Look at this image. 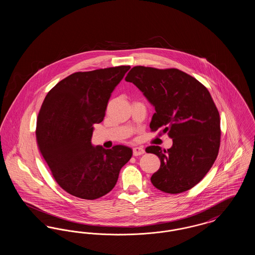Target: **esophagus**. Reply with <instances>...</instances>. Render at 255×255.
I'll list each match as a JSON object with an SVG mask.
<instances>
[{
  "mask_svg": "<svg viewBox=\"0 0 255 255\" xmlns=\"http://www.w3.org/2000/svg\"><path fill=\"white\" fill-rule=\"evenodd\" d=\"M145 151L141 146H136L133 148V156H140L142 154H144Z\"/></svg>",
  "mask_w": 255,
  "mask_h": 255,
  "instance_id": "1",
  "label": "esophagus"
}]
</instances>
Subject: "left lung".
Segmentation results:
<instances>
[{"mask_svg":"<svg viewBox=\"0 0 255 255\" xmlns=\"http://www.w3.org/2000/svg\"><path fill=\"white\" fill-rule=\"evenodd\" d=\"M125 80L155 107L151 131L162 129L173 140L167 150L155 145L145 149L160 160L151 177L153 185L169 194L192 188L212 167L220 148V115L208 90L178 69L135 66Z\"/></svg>","mask_w":255,"mask_h":255,"instance_id":"1","label":"left lung"}]
</instances>
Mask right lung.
Wrapping results in <instances>:
<instances>
[{
	"instance_id": "add662e5",
	"label": "right lung",
	"mask_w": 255,
	"mask_h": 255,
	"mask_svg": "<svg viewBox=\"0 0 255 255\" xmlns=\"http://www.w3.org/2000/svg\"><path fill=\"white\" fill-rule=\"evenodd\" d=\"M130 66L78 72L64 78L45 97L38 114V148L52 177L66 192L95 200L109 193L132 149L93 146L94 124L105 117L111 94Z\"/></svg>"
}]
</instances>
